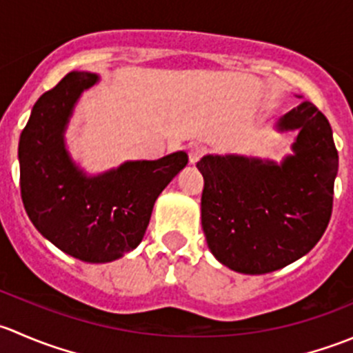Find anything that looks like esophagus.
I'll return each instance as SVG.
<instances>
[{"label": "esophagus", "instance_id": "obj_1", "mask_svg": "<svg viewBox=\"0 0 353 353\" xmlns=\"http://www.w3.org/2000/svg\"><path fill=\"white\" fill-rule=\"evenodd\" d=\"M206 147L205 145H201V143H193L190 147V162L191 163H196L199 159H201V157H205L206 155Z\"/></svg>", "mask_w": 353, "mask_h": 353}]
</instances>
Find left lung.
<instances>
[{
  "mask_svg": "<svg viewBox=\"0 0 353 353\" xmlns=\"http://www.w3.org/2000/svg\"><path fill=\"white\" fill-rule=\"evenodd\" d=\"M299 130L282 165L236 155H206L201 225L210 251L239 273L263 275L307 254L333 212L338 152L330 121L304 101L280 121Z\"/></svg>",
  "mask_w": 353,
  "mask_h": 353,
  "instance_id": "obj_1",
  "label": "left lung"
}]
</instances>
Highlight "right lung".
<instances>
[{"label": "right lung", "mask_w": 353, "mask_h": 353, "mask_svg": "<svg viewBox=\"0 0 353 353\" xmlns=\"http://www.w3.org/2000/svg\"><path fill=\"white\" fill-rule=\"evenodd\" d=\"M95 81V74L71 71L35 102L20 134V193L46 239L81 261L108 263L141 243L155 199L186 165L188 154L85 177L68 159L63 131L77 99Z\"/></svg>", "instance_id": "add662e5"}]
</instances>
